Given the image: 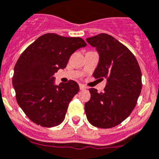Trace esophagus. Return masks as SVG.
<instances>
[{
    "label": "esophagus",
    "mask_w": 159,
    "mask_h": 159,
    "mask_svg": "<svg viewBox=\"0 0 159 159\" xmlns=\"http://www.w3.org/2000/svg\"><path fill=\"white\" fill-rule=\"evenodd\" d=\"M79 86H80V89L81 91H83V90H85L86 88H87V87H86L85 85H84V84H80Z\"/></svg>",
    "instance_id": "obj_1"
}]
</instances>
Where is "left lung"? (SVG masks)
Returning a JSON list of instances; mask_svg holds the SVG:
<instances>
[{
    "label": "left lung",
    "instance_id": "1",
    "mask_svg": "<svg viewBox=\"0 0 159 159\" xmlns=\"http://www.w3.org/2000/svg\"><path fill=\"white\" fill-rule=\"evenodd\" d=\"M99 56L93 76L106 79L104 91L90 88L86 116L92 125L110 129L118 125L134 110L142 89V74L136 57L125 46L107 34L87 38Z\"/></svg>",
    "mask_w": 159,
    "mask_h": 159
}]
</instances>
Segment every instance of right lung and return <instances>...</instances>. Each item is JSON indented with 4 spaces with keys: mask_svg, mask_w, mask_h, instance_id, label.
<instances>
[{
    "mask_svg": "<svg viewBox=\"0 0 159 159\" xmlns=\"http://www.w3.org/2000/svg\"><path fill=\"white\" fill-rule=\"evenodd\" d=\"M86 46L80 38L49 33L36 39L20 55L12 85L19 106L34 123L51 128L65 120L68 104L80 87L73 80L56 85L53 75L66 67L75 50Z\"/></svg>",
    "mask_w": 159,
    "mask_h": 159,
    "instance_id": "obj_1",
    "label": "right lung"
}]
</instances>
